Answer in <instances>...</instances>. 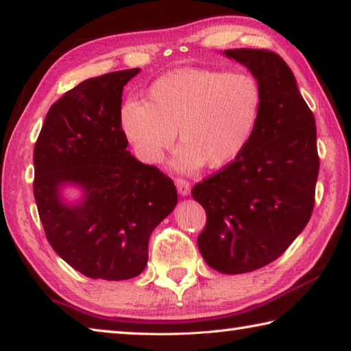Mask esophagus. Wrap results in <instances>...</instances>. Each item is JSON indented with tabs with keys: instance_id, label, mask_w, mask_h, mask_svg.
Instances as JSON below:
<instances>
[{
	"instance_id": "esophagus-1",
	"label": "esophagus",
	"mask_w": 351,
	"mask_h": 351,
	"mask_svg": "<svg viewBox=\"0 0 351 351\" xmlns=\"http://www.w3.org/2000/svg\"><path fill=\"white\" fill-rule=\"evenodd\" d=\"M175 184H176V189H178V192H180V195L187 196L190 193V182L189 181L182 180V178H176Z\"/></svg>"
}]
</instances>
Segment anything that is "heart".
Returning a JSON list of instances; mask_svg holds the SVG:
<instances>
[{
	"label": "heart",
	"mask_w": 351,
	"mask_h": 351,
	"mask_svg": "<svg viewBox=\"0 0 351 351\" xmlns=\"http://www.w3.org/2000/svg\"><path fill=\"white\" fill-rule=\"evenodd\" d=\"M149 103L127 99L119 121L125 136L145 162L161 161L178 138L173 165L195 171L232 164L256 127L263 92L248 73L210 69H178L149 87Z\"/></svg>",
	"instance_id": "heart-1"
}]
</instances>
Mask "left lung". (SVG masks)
Returning <instances> with one entry per match:
<instances>
[{"label":"left lung","instance_id":"obj_1","mask_svg":"<svg viewBox=\"0 0 351 351\" xmlns=\"http://www.w3.org/2000/svg\"><path fill=\"white\" fill-rule=\"evenodd\" d=\"M250 70L263 106L245 150L192 189L207 213L197 247L216 271L239 275L273 263L304 230L319 173L316 123L295 75L275 52L224 50Z\"/></svg>","mask_w":351,"mask_h":351}]
</instances>
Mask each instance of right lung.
<instances>
[{"label":"right lung","mask_w":351,"mask_h":351,"mask_svg":"<svg viewBox=\"0 0 351 351\" xmlns=\"http://www.w3.org/2000/svg\"><path fill=\"white\" fill-rule=\"evenodd\" d=\"M139 69L82 81L50 107L34 150V195L47 241L82 275L135 278L147 265L149 239L173 212V181L127 150L119 110ZM82 189L76 203L60 190Z\"/></svg>","instance_id":"add662e5"}]
</instances>
